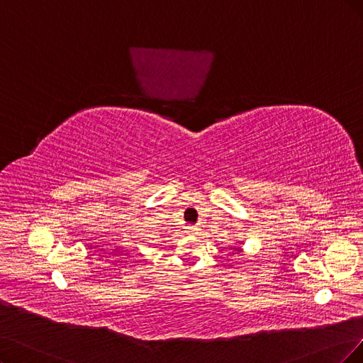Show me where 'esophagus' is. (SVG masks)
I'll list each match as a JSON object with an SVG mask.
<instances>
[{
	"label": "esophagus",
	"mask_w": 363,
	"mask_h": 363,
	"mask_svg": "<svg viewBox=\"0 0 363 363\" xmlns=\"http://www.w3.org/2000/svg\"><path fill=\"white\" fill-rule=\"evenodd\" d=\"M199 227L197 225H189L186 227V232H190V233H199Z\"/></svg>",
	"instance_id": "esophagus-1"
}]
</instances>
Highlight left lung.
Listing matches in <instances>:
<instances>
[{"mask_svg": "<svg viewBox=\"0 0 363 363\" xmlns=\"http://www.w3.org/2000/svg\"><path fill=\"white\" fill-rule=\"evenodd\" d=\"M238 251H239V250H238Z\"/></svg>", "mask_w": 363, "mask_h": 363, "instance_id": "left-lung-1", "label": "left lung"}]
</instances>
